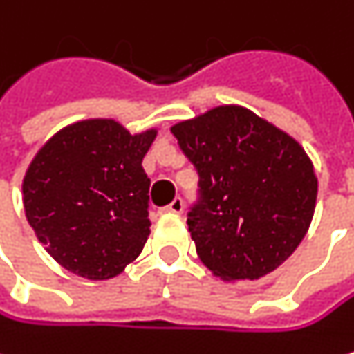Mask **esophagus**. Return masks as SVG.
<instances>
[{
	"instance_id": "obj_1",
	"label": "esophagus",
	"mask_w": 354,
	"mask_h": 354,
	"mask_svg": "<svg viewBox=\"0 0 354 354\" xmlns=\"http://www.w3.org/2000/svg\"><path fill=\"white\" fill-rule=\"evenodd\" d=\"M165 212H171V214H183V212H185V201H183V197H176V199L165 207Z\"/></svg>"
}]
</instances>
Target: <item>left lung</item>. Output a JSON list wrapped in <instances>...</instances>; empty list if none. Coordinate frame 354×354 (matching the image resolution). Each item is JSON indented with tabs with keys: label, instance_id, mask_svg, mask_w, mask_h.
Segmentation results:
<instances>
[{
	"label": "left lung",
	"instance_id": "1",
	"mask_svg": "<svg viewBox=\"0 0 354 354\" xmlns=\"http://www.w3.org/2000/svg\"><path fill=\"white\" fill-rule=\"evenodd\" d=\"M171 134L199 174L187 214L199 260L222 279H260L304 239L317 176L304 149L243 106H218Z\"/></svg>",
	"mask_w": 354,
	"mask_h": 354
}]
</instances>
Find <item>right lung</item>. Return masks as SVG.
<instances>
[{
	"mask_svg": "<svg viewBox=\"0 0 354 354\" xmlns=\"http://www.w3.org/2000/svg\"><path fill=\"white\" fill-rule=\"evenodd\" d=\"M155 134L132 136L113 119H88L35 155L22 180L24 214L60 266L104 281L138 258L151 233L142 159Z\"/></svg>",
	"mask_w": 354,
	"mask_h": 354,
	"instance_id": "add662e5",
	"label": "right lung"
}]
</instances>
